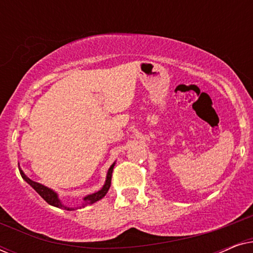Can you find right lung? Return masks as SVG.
<instances>
[{"instance_id":"obj_1","label":"right lung","mask_w":253,"mask_h":253,"mask_svg":"<svg viewBox=\"0 0 253 253\" xmlns=\"http://www.w3.org/2000/svg\"><path fill=\"white\" fill-rule=\"evenodd\" d=\"M114 166H115V162H114V164L110 166L109 170H108V172H107L106 183H105V185L102 186V189L99 190L98 192L86 196L85 198H84V204H83V205H82L83 207H84V205H91V204L98 202V200L102 199L103 197L106 196V193L108 192V190L110 188V183H112V174H113ZM19 172H20V175H22V177L25 179V182L29 183V184L32 186V188L36 190V191L39 193V195L42 197V198L46 200V202L49 204V205L55 206V207H58V209H64V210H67V211H74L75 210L74 207L64 206L63 204L61 203V200H60V198H58V196H57L56 192L53 191V190L49 189V188H47V186L40 184V183L34 182V181H32V179H30L25 174H24V171L20 168H19ZM79 209H81V207H79Z\"/></svg>"}]
</instances>
